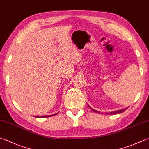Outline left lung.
<instances>
[{
    "label": "left lung",
    "mask_w": 149,
    "mask_h": 149,
    "mask_svg": "<svg viewBox=\"0 0 149 149\" xmlns=\"http://www.w3.org/2000/svg\"><path fill=\"white\" fill-rule=\"evenodd\" d=\"M127 108H128V107L124 108V109H120V110L115 111H113V112H110V113H106V115H115V114H118V113H123V112H124V111L127 109ZM91 109L92 110H93V111H94V112L98 113H100V112H99V111H96V110H94V109H93V108H91Z\"/></svg>",
    "instance_id": "8db88e82"
}]
</instances>
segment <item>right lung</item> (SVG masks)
<instances>
[{
	"label": "right lung",
	"mask_w": 149,
	"mask_h": 149,
	"mask_svg": "<svg viewBox=\"0 0 149 149\" xmlns=\"http://www.w3.org/2000/svg\"><path fill=\"white\" fill-rule=\"evenodd\" d=\"M57 113H56V114H54L53 115H44V116H35V117H42V118H45V117H51V116H54L57 114Z\"/></svg>",
	"instance_id": "right-lung-1"
}]
</instances>
